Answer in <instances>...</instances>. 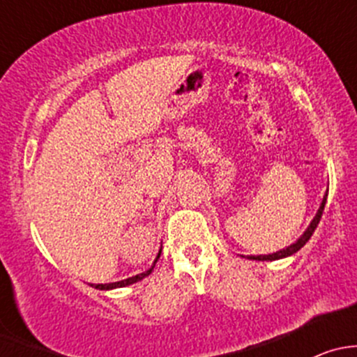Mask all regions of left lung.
<instances>
[{
	"label": "left lung",
	"mask_w": 357,
	"mask_h": 357,
	"mask_svg": "<svg viewBox=\"0 0 357 357\" xmlns=\"http://www.w3.org/2000/svg\"><path fill=\"white\" fill-rule=\"evenodd\" d=\"M326 197H328V193H326V195L323 197V202H321V205H319L318 212H316V215H314V218H312V221L309 222V226H307V228H305V231L302 233V235L298 236V238L295 240L294 243H290L289 247L282 248V250H278V252H273V254H266V255H247V257H245V255H242V257H245V259H250V261H278V259H283V257H290V255H294L295 252H298V250H301V248L304 247L305 243L309 242V238H311V236H312V233H314V229L318 228V225H319V219H321V215H323V211H325Z\"/></svg>",
	"instance_id": "left-lung-1"
}]
</instances>
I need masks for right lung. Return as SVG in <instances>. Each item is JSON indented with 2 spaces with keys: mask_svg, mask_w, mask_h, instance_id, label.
Masks as SVG:
<instances>
[{
  "mask_svg": "<svg viewBox=\"0 0 357 357\" xmlns=\"http://www.w3.org/2000/svg\"><path fill=\"white\" fill-rule=\"evenodd\" d=\"M160 252H162V248H160V250H158V254H157L155 261H153L152 268L146 269V271H143V273H139V275L131 276V278L121 280V282H114V283H89V285H91L93 289H98V290H114V289H122V287L132 285V283H136V282H142L143 278H146V276H149L150 273L153 271V268H155V264H157V261H158V257H160Z\"/></svg>",
  "mask_w": 357,
  "mask_h": 357,
  "instance_id": "add662e5",
  "label": "right lung"
}]
</instances>
